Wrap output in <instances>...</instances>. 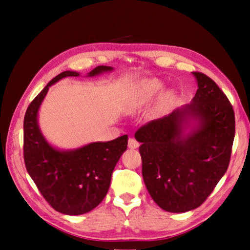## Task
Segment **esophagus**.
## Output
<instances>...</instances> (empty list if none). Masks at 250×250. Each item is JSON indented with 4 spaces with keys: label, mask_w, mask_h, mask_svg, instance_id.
Masks as SVG:
<instances>
[{
    "label": "esophagus",
    "mask_w": 250,
    "mask_h": 250,
    "mask_svg": "<svg viewBox=\"0 0 250 250\" xmlns=\"http://www.w3.org/2000/svg\"><path fill=\"white\" fill-rule=\"evenodd\" d=\"M128 146H129V147L130 149H137V147H139V142L135 140V139H133V138H130L129 139V141H128Z\"/></svg>",
    "instance_id": "34e87169"
}]
</instances>
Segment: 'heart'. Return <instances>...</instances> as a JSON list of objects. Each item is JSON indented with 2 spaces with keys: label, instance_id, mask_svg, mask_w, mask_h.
Segmentation results:
<instances>
[{
  "label": "heart",
  "instance_id": "heart-1",
  "mask_svg": "<svg viewBox=\"0 0 250 250\" xmlns=\"http://www.w3.org/2000/svg\"><path fill=\"white\" fill-rule=\"evenodd\" d=\"M164 84L161 80L156 78L145 79L139 83L135 86L133 90L132 98H131V108L132 109H140L143 105H146L150 100H152L159 92L163 89ZM173 98V92L167 91L161 99L160 104L166 105Z\"/></svg>",
  "mask_w": 250,
  "mask_h": 250
}]
</instances>
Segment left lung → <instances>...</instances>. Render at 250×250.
<instances>
[{"label":"left lung","mask_w":250,"mask_h":250,"mask_svg":"<svg viewBox=\"0 0 250 250\" xmlns=\"http://www.w3.org/2000/svg\"><path fill=\"white\" fill-rule=\"evenodd\" d=\"M198 89L191 104L141 126L142 176L161 208L185 213L201 206L229 164L235 115L209 77L193 73Z\"/></svg>","instance_id":"left-lung-1"}]
</instances>
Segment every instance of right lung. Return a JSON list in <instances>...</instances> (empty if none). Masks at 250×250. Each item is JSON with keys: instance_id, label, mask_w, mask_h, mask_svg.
I'll use <instances>...</instances> for the list:
<instances>
[{"instance_id": "right-lung-1", "label": "right lung", "mask_w": 250, "mask_h": 250, "mask_svg": "<svg viewBox=\"0 0 250 250\" xmlns=\"http://www.w3.org/2000/svg\"><path fill=\"white\" fill-rule=\"evenodd\" d=\"M112 70V67L98 66L87 77ZM79 75L70 70L57 75L29 104L24 117L25 167L49 205L66 215L88 213L103 202L113 168L128 146L126 134L73 150L57 149L46 140L39 125V110L49 87L62 78Z\"/></svg>"}]
</instances>
